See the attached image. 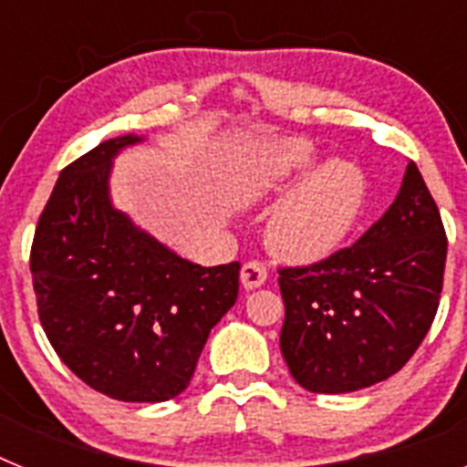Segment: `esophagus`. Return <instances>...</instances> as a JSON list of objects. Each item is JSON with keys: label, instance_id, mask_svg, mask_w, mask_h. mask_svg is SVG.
<instances>
[{"label": "esophagus", "instance_id": "1", "mask_svg": "<svg viewBox=\"0 0 467 467\" xmlns=\"http://www.w3.org/2000/svg\"><path fill=\"white\" fill-rule=\"evenodd\" d=\"M266 275H269V271H266V266H264L259 259H253V262L243 264L241 280H243V287H245V290H254V287H259V285L266 283Z\"/></svg>", "mask_w": 467, "mask_h": 467}]
</instances>
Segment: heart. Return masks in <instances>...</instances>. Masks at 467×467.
<instances>
[{
	"instance_id": "heart-1",
	"label": "heart",
	"mask_w": 467,
	"mask_h": 467,
	"mask_svg": "<svg viewBox=\"0 0 467 467\" xmlns=\"http://www.w3.org/2000/svg\"><path fill=\"white\" fill-rule=\"evenodd\" d=\"M316 154L304 142H285L271 151L269 184L285 192L316 166ZM367 177L353 161L332 159L290 193L269 224V247L290 262H317L339 250L362 220Z\"/></svg>"
}]
</instances>
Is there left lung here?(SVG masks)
Listing matches in <instances>:
<instances>
[{"instance_id": "left-lung-1", "label": "left lung", "mask_w": 467, "mask_h": 467, "mask_svg": "<svg viewBox=\"0 0 467 467\" xmlns=\"http://www.w3.org/2000/svg\"><path fill=\"white\" fill-rule=\"evenodd\" d=\"M447 234L414 161L381 220L350 247L278 269L280 350L311 393H353L400 372L435 320Z\"/></svg>"}]
</instances>
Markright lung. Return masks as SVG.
Masks as SVG:
<instances>
[{"label":"right lung","instance_id":"obj_1","mask_svg":"<svg viewBox=\"0 0 467 467\" xmlns=\"http://www.w3.org/2000/svg\"><path fill=\"white\" fill-rule=\"evenodd\" d=\"M138 135L69 163L30 253L41 327L86 386L123 402H166L189 386L208 334L236 304L241 264L198 266L109 201L111 159Z\"/></svg>","mask_w":467,"mask_h":467}]
</instances>
